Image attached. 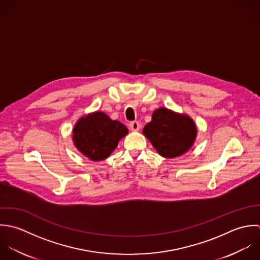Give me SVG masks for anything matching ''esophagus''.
Listing matches in <instances>:
<instances>
[{
    "label": "esophagus",
    "mask_w": 260,
    "mask_h": 260,
    "mask_svg": "<svg viewBox=\"0 0 260 260\" xmlns=\"http://www.w3.org/2000/svg\"><path fill=\"white\" fill-rule=\"evenodd\" d=\"M129 127H131V129H132V131L137 132V131H139V129H140L141 124H140V122H139V121H132V122L129 123Z\"/></svg>",
    "instance_id": "obj_1"
}]
</instances>
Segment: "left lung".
<instances>
[{
    "mask_svg": "<svg viewBox=\"0 0 260 260\" xmlns=\"http://www.w3.org/2000/svg\"><path fill=\"white\" fill-rule=\"evenodd\" d=\"M143 132L157 153L165 157H176L186 153L192 147L197 134L190 117L164 107L155 110L152 121Z\"/></svg>",
    "mask_w": 260,
    "mask_h": 260,
    "instance_id": "obj_1",
    "label": "left lung"
}]
</instances>
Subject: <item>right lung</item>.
I'll use <instances>...</instances> for the list:
<instances>
[{"label": "right lung", "instance_id": "right-lung-1", "mask_svg": "<svg viewBox=\"0 0 260 260\" xmlns=\"http://www.w3.org/2000/svg\"><path fill=\"white\" fill-rule=\"evenodd\" d=\"M127 128L117 120H111L104 112H94L80 118L73 129L76 148L92 160H102L116 148Z\"/></svg>", "mask_w": 260, "mask_h": 260}]
</instances>
